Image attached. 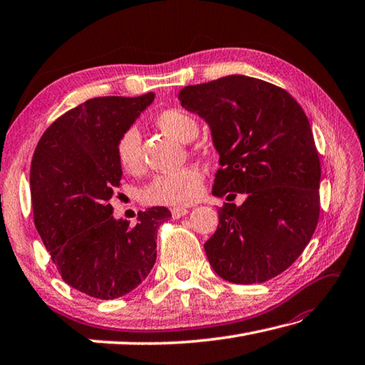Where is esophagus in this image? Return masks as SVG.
Segmentation results:
<instances>
[{
	"instance_id": "1",
	"label": "esophagus",
	"mask_w": 365,
	"mask_h": 365,
	"mask_svg": "<svg viewBox=\"0 0 365 365\" xmlns=\"http://www.w3.org/2000/svg\"><path fill=\"white\" fill-rule=\"evenodd\" d=\"M189 212V210L187 207H184V206H175V207H172V215L175 219H180V217H182V215H185Z\"/></svg>"
}]
</instances>
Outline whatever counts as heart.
Listing matches in <instances>:
<instances>
[{
  "instance_id": "obj_1",
  "label": "heart",
  "mask_w": 365,
  "mask_h": 365,
  "mask_svg": "<svg viewBox=\"0 0 365 365\" xmlns=\"http://www.w3.org/2000/svg\"><path fill=\"white\" fill-rule=\"evenodd\" d=\"M158 128L167 135L182 143L195 140L198 135V121L185 110L168 108L155 118ZM118 162L123 170L135 173L143 165L141 154V133L137 125L125 129L116 141ZM205 175L195 165H187L176 172L158 175L141 189L140 195L150 205H189L198 200L203 192Z\"/></svg>"
}]
</instances>
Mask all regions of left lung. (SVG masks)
<instances>
[{"label": "left lung", "instance_id": "1", "mask_svg": "<svg viewBox=\"0 0 365 365\" xmlns=\"http://www.w3.org/2000/svg\"><path fill=\"white\" fill-rule=\"evenodd\" d=\"M178 99L210 124L220 163L212 195H247L219 210L205 242L212 269L241 285L279 276L306 249L319 217L322 167L306 113L285 89L245 76L185 86Z\"/></svg>", "mask_w": 365, "mask_h": 365}]
</instances>
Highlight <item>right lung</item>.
Masks as SVG:
<instances>
[{"label":"right lung","mask_w":365,"mask_h":365,"mask_svg":"<svg viewBox=\"0 0 365 365\" xmlns=\"http://www.w3.org/2000/svg\"><path fill=\"white\" fill-rule=\"evenodd\" d=\"M154 94L89 99L43 132L31 160L34 225L61 279L98 299H115L143 282L158 257L163 206L138 212L135 225L116 220L108 203L123 170L116 141Z\"/></svg>","instance_id":"1"}]
</instances>
